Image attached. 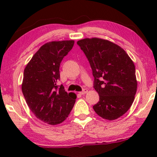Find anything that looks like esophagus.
I'll return each mask as SVG.
<instances>
[{"mask_svg":"<svg viewBox=\"0 0 157 157\" xmlns=\"http://www.w3.org/2000/svg\"><path fill=\"white\" fill-rule=\"evenodd\" d=\"M87 91H88V90H87V89H82V91H80V94H84L87 93Z\"/></svg>","mask_w":157,"mask_h":157,"instance_id":"1","label":"esophagus"}]
</instances>
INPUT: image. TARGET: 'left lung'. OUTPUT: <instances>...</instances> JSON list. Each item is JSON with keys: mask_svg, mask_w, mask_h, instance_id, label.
I'll use <instances>...</instances> for the list:
<instances>
[{"mask_svg": "<svg viewBox=\"0 0 157 157\" xmlns=\"http://www.w3.org/2000/svg\"><path fill=\"white\" fill-rule=\"evenodd\" d=\"M77 44L89 60L100 97L94 110L105 120L120 117L130 109L137 89L134 63L121 47L106 40L86 38Z\"/></svg>", "mask_w": 157, "mask_h": 157, "instance_id": "1", "label": "left lung"}]
</instances>
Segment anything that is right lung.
Here are the masks:
<instances>
[{"label": "right lung", "instance_id": "add662e5", "mask_svg": "<svg viewBox=\"0 0 157 157\" xmlns=\"http://www.w3.org/2000/svg\"><path fill=\"white\" fill-rule=\"evenodd\" d=\"M74 40L52 41L41 46L24 69L22 92L32 113L46 123L57 125L68 117L77 96L67 93L60 80L61 61Z\"/></svg>", "mask_w": 157, "mask_h": 157}]
</instances>
